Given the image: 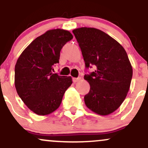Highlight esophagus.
Returning <instances> with one entry per match:
<instances>
[{
    "instance_id": "esophagus-1",
    "label": "esophagus",
    "mask_w": 148,
    "mask_h": 148,
    "mask_svg": "<svg viewBox=\"0 0 148 148\" xmlns=\"http://www.w3.org/2000/svg\"><path fill=\"white\" fill-rule=\"evenodd\" d=\"M81 80V78L79 77V78H73V82L74 83H76L78 82V81H80Z\"/></svg>"
}]
</instances>
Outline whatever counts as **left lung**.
I'll return each instance as SVG.
<instances>
[{
	"mask_svg": "<svg viewBox=\"0 0 148 148\" xmlns=\"http://www.w3.org/2000/svg\"><path fill=\"white\" fill-rule=\"evenodd\" d=\"M72 32L86 68H96L84 76L90 86L84 97L85 103L97 114H111L120 106L130 90L133 69L126 51L113 37L97 28L82 27Z\"/></svg>",
	"mask_w": 148,
	"mask_h": 148,
	"instance_id": "1",
	"label": "left lung"
}]
</instances>
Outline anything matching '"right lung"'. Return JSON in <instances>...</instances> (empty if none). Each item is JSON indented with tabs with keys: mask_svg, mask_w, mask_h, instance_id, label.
<instances>
[{
	"mask_svg": "<svg viewBox=\"0 0 148 148\" xmlns=\"http://www.w3.org/2000/svg\"><path fill=\"white\" fill-rule=\"evenodd\" d=\"M68 30L53 29L37 37L18 57L14 69V85L18 96L32 111L46 115L60 106L71 76L53 74L62 47L72 40Z\"/></svg>",
	"mask_w": 148,
	"mask_h": 148,
	"instance_id": "1",
	"label": "right lung"
}]
</instances>
